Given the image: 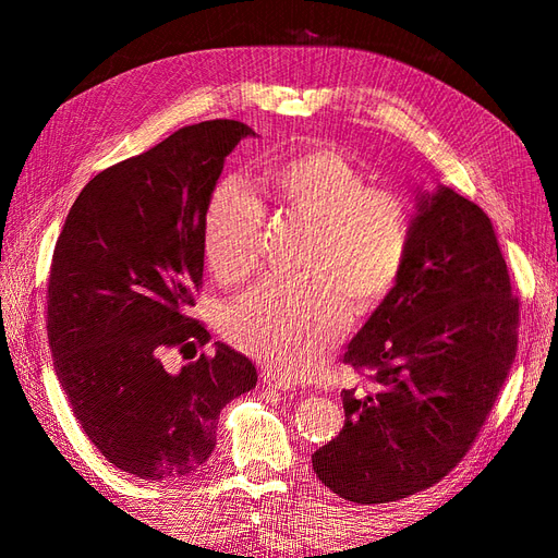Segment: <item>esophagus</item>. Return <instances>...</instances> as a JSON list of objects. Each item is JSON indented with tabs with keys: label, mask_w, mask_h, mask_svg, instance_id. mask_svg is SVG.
Wrapping results in <instances>:
<instances>
[{
	"label": "esophagus",
	"mask_w": 558,
	"mask_h": 558,
	"mask_svg": "<svg viewBox=\"0 0 558 558\" xmlns=\"http://www.w3.org/2000/svg\"><path fill=\"white\" fill-rule=\"evenodd\" d=\"M260 379H263V386L275 388V391H295V386L291 381H286V379L272 375V373H263Z\"/></svg>",
	"instance_id": "34e87169"
}]
</instances>
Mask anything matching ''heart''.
I'll return each mask as SVG.
<instances>
[{"label": "heart", "mask_w": 558, "mask_h": 558, "mask_svg": "<svg viewBox=\"0 0 558 558\" xmlns=\"http://www.w3.org/2000/svg\"><path fill=\"white\" fill-rule=\"evenodd\" d=\"M289 211L314 218L305 279L267 277L234 302L228 340L277 375L300 381L324 365L351 320V300L377 307L396 289L410 253L412 207L393 189L369 185L365 170L335 148H314L265 172ZM265 207L251 185L223 179L209 195L202 242L209 269L228 286L258 263Z\"/></svg>", "instance_id": "heart-1"}]
</instances>
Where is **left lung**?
I'll return each mask as SVG.
<instances>
[{"label": "left lung", "instance_id": "8db88e82", "mask_svg": "<svg viewBox=\"0 0 558 558\" xmlns=\"http://www.w3.org/2000/svg\"><path fill=\"white\" fill-rule=\"evenodd\" d=\"M519 298L488 216L447 185L416 195L404 269L344 363V428L312 453L316 477L361 505L393 502L461 463L517 356Z\"/></svg>", "mask_w": 558, "mask_h": 558}]
</instances>
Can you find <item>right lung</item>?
Returning a JSON list of instances; mask_svg holds the SVG:
<instances>
[{"instance_id":"1","label":"right lung","mask_w":558,"mask_h":558,"mask_svg":"<svg viewBox=\"0 0 558 558\" xmlns=\"http://www.w3.org/2000/svg\"><path fill=\"white\" fill-rule=\"evenodd\" d=\"M256 134L240 121L181 128L107 167L72 205L48 279V347L90 442L140 480L195 472L216 447L230 400L258 381L253 363L216 342L179 373L170 351L209 342L189 314L202 289V221L223 162Z\"/></svg>"}]
</instances>
